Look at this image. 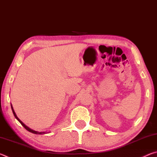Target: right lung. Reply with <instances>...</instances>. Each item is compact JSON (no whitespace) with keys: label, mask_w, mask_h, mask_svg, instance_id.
<instances>
[{"label":"right lung","mask_w":157,"mask_h":157,"mask_svg":"<svg viewBox=\"0 0 157 157\" xmlns=\"http://www.w3.org/2000/svg\"><path fill=\"white\" fill-rule=\"evenodd\" d=\"M11 107H12V112H13V114H14V117L16 118L17 119V120L18 121V122H19V123L22 124V125L24 127V128L26 129V130H28V132H31V133H33V134H47V133H48V132H37V131H34V130H33V129H30V128H29V127H28V126H26L25 124L23 123L22 121H21L19 118H18L17 117V114H16V113L14 112V109H13V107H12V104H11Z\"/></svg>","instance_id":"1"}]
</instances>
